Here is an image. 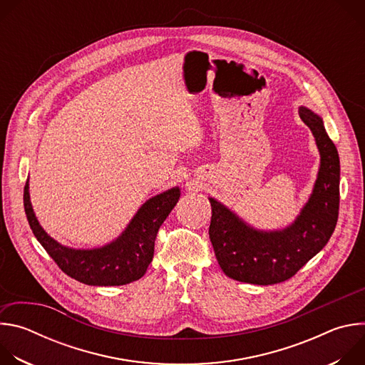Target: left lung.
Segmentation results:
<instances>
[{
	"mask_svg": "<svg viewBox=\"0 0 365 365\" xmlns=\"http://www.w3.org/2000/svg\"><path fill=\"white\" fill-rule=\"evenodd\" d=\"M299 117L315 137L321 165L307 202L282 230H257L228 206L210 197V238L222 272L238 282L276 284L294 276L329 241L339 210V155L322 118L306 107Z\"/></svg>",
	"mask_w": 365,
	"mask_h": 365,
	"instance_id": "left-lung-1",
	"label": "left lung"
}]
</instances>
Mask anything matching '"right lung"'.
<instances>
[{
	"mask_svg": "<svg viewBox=\"0 0 365 365\" xmlns=\"http://www.w3.org/2000/svg\"><path fill=\"white\" fill-rule=\"evenodd\" d=\"M179 197V186L151 196L114 241L96 248L66 247L43 230L31 206L29 179L24 186V211L34 237L63 273L89 286H123L145 274L158 231Z\"/></svg>",
	"mask_w": 365,
	"mask_h": 365,
	"instance_id": "obj_1",
	"label": "right lung"
}]
</instances>
